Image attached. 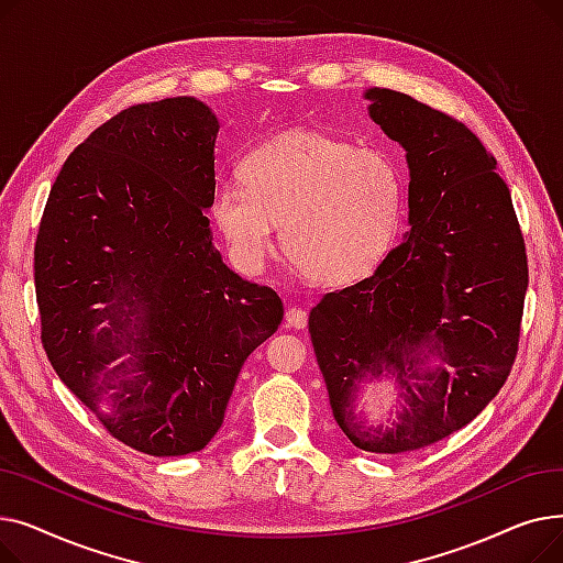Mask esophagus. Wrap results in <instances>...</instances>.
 Here are the masks:
<instances>
[{
	"label": "esophagus",
	"instance_id": "esophagus-1",
	"mask_svg": "<svg viewBox=\"0 0 563 563\" xmlns=\"http://www.w3.org/2000/svg\"><path fill=\"white\" fill-rule=\"evenodd\" d=\"M285 323L289 329H303L308 323V312L299 306H289L285 312Z\"/></svg>",
	"mask_w": 563,
	"mask_h": 563
}]
</instances>
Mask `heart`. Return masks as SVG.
<instances>
[{
  "mask_svg": "<svg viewBox=\"0 0 563 563\" xmlns=\"http://www.w3.org/2000/svg\"><path fill=\"white\" fill-rule=\"evenodd\" d=\"M240 170L214 187L212 217L246 272L269 260L280 221L285 255L323 285L367 276L395 244L404 177L388 151L291 130L253 147Z\"/></svg>",
  "mask_w": 563,
  "mask_h": 563,
  "instance_id": "heart-1",
  "label": "heart"
}]
</instances>
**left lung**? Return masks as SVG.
I'll return each instance as SVG.
<instances>
[{"mask_svg": "<svg viewBox=\"0 0 563 563\" xmlns=\"http://www.w3.org/2000/svg\"><path fill=\"white\" fill-rule=\"evenodd\" d=\"M367 113L406 151L408 232L361 283L323 294L308 331L333 418L358 450L399 454L463 429L505 386L520 338L527 255L497 162L463 123L390 88ZM390 379L388 426L357 408Z\"/></svg>", "mask_w": 563, "mask_h": 563, "instance_id": "left-lung-1", "label": "left lung"}]
</instances>
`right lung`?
I'll return each instance as SVG.
<instances>
[{
  "instance_id": "right-lung-1",
  "label": "right lung",
  "mask_w": 563,
  "mask_h": 563,
  "mask_svg": "<svg viewBox=\"0 0 563 563\" xmlns=\"http://www.w3.org/2000/svg\"><path fill=\"white\" fill-rule=\"evenodd\" d=\"M219 121L196 98L100 125L52 185L34 249L47 358L128 448L202 450L283 301L236 276L210 219Z\"/></svg>"
}]
</instances>
